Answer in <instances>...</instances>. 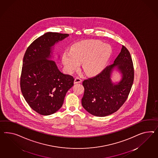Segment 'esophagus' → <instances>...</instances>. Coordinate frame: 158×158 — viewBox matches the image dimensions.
I'll return each instance as SVG.
<instances>
[{"mask_svg":"<svg viewBox=\"0 0 158 158\" xmlns=\"http://www.w3.org/2000/svg\"><path fill=\"white\" fill-rule=\"evenodd\" d=\"M81 81H82V80H81V78H79V77H77L75 79V80H74V83H75V84L80 83H81Z\"/></svg>","mask_w":158,"mask_h":158,"instance_id":"esophagus-1","label":"esophagus"}]
</instances>
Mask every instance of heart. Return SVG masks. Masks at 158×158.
<instances>
[{"label": "heart", "mask_w": 158, "mask_h": 158, "mask_svg": "<svg viewBox=\"0 0 158 158\" xmlns=\"http://www.w3.org/2000/svg\"><path fill=\"white\" fill-rule=\"evenodd\" d=\"M109 45L96 40H85L73 44L70 51L64 52L62 63L67 73H72L81 67L87 75L102 71L111 56Z\"/></svg>", "instance_id": "b5f03b06"}]
</instances>
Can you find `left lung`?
<instances>
[{
	"instance_id": "1",
	"label": "left lung",
	"mask_w": 158,
	"mask_h": 158,
	"mask_svg": "<svg viewBox=\"0 0 158 158\" xmlns=\"http://www.w3.org/2000/svg\"><path fill=\"white\" fill-rule=\"evenodd\" d=\"M121 78L114 82L115 71ZM134 79L132 60L128 49L123 45L114 63L106 67L96 77L85 80V93L81 105L92 115L105 117L117 111L128 98Z\"/></svg>"
}]
</instances>
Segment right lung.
Here are the masks:
<instances>
[{
    "label": "right lung",
    "mask_w": 158,
    "mask_h": 158,
    "mask_svg": "<svg viewBox=\"0 0 158 158\" xmlns=\"http://www.w3.org/2000/svg\"><path fill=\"white\" fill-rule=\"evenodd\" d=\"M68 35L48 32L34 40L26 51L21 89L28 105L40 114L51 115L58 111L73 85V77L61 73L52 60L55 45Z\"/></svg>",
    "instance_id": "right-lung-1"
}]
</instances>
